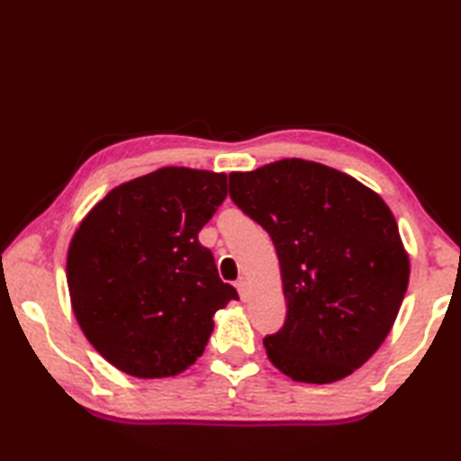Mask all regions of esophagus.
I'll return each instance as SVG.
<instances>
[{"label":"esophagus","instance_id":"esophagus-1","mask_svg":"<svg viewBox=\"0 0 461 461\" xmlns=\"http://www.w3.org/2000/svg\"><path fill=\"white\" fill-rule=\"evenodd\" d=\"M236 288H238V293H240V299L244 301L246 296H248V283H246V280H244V278H240L238 283H236Z\"/></svg>","mask_w":461,"mask_h":461}]
</instances>
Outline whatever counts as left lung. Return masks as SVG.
I'll list each match as a JSON object with an SVG mask.
<instances>
[{
  "mask_svg": "<svg viewBox=\"0 0 461 461\" xmlns=\"http://www.w3.org/2000/svg\"><path fill=\"white\" fill-rule=\"evenodd\" d=\"M230 197L278 254L286 319L264 338L270 362L311 384L349 376L386 339L407 293L393 212L356 178L301 158L231 173Z\"/></svg>",
  "mask_w": 461,
  "mask_h": 461,
  "instance_id": "1",
  "label": "left lung"
}]
</instances>
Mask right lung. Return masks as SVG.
I'll return each instance as SVG.
<instances>
[{
	"mask_svg": "<svg viewBox=\"0 0 461 461\" xmlns=\"http://www.w3.org/2000/svg\"><path fill=\"white\" fill-rule=\"evenodd\" d=\"M228 194V176L167 167L109 191L68 246L67 283L91 346L138 378L189 368L215 311L238 299L199 231Z\"/></svg>",
	"mask_w": 461,
	"mask_h": 461,
	"instance_id": "right-lung-1",
	"label": "right lung"
}]
</instances>
